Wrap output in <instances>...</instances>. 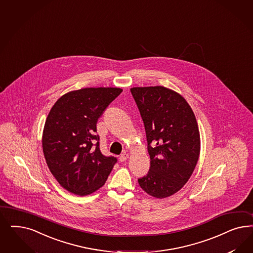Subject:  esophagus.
Wrapping results in <instances>:
<instances>
[{"instance_id":"34e87169","label":"esophagus","mask_w":253,"mask_h":253,"mask_svg":"<svg viewBox=\"0 0 253 253\" xmlns=\"http://www.w3.org/2000/svg\"><path fill=\"white\" fill-rule=\"evenodd\" d=\"M127 158H128V155H127V154H126V153H124V154L120 155L119 160H120V162H125V161H126V159H127Z\"/></svg>"}]
</instances>
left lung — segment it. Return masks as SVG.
Returning <instances> with one entry per match:
<instances>
[{
	"label": "left lung",
	"instance_id": "obj_1",
	"mask_svg": "<svg viewBox=\"0 0 253 253\" xmlns=\"http://www.w3.org/2000/svg\"><path fill=\"white\" fill-rule=\"evenodd\" d=\"M146 133L150 169L139 186L156 198L172 196L183 187L196 168L200 136L187 101L164 86L133 87Z\"/></svg>",
	"mask_w": 253,
	"mask_h": 253
}]
</instances>
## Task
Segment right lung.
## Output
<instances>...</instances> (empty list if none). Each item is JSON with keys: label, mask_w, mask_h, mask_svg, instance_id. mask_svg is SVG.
Here are the masks:
<instances>
[{"label": "right lung", "mask_w": 253, "mask_h": 253, "mask_svg": "<svg viewBox=\"0 0 253 253\" xmlns=\"http://www.w3.org/2000/svg\"><path fill=\"white\" fill-rule=\"evenodd\" d=\"M123 90L88 87L69 92L50 110L42 133L46 164L58 183L74 195L101 187L117 158L102 155L97 122Z\"/></svg>", "instance_id": "right-lung-1"}]
</instances>
